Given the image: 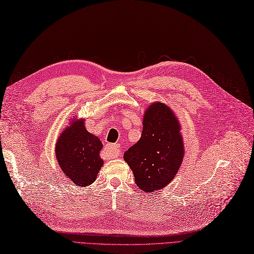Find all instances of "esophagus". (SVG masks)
I'll return each mask as SVG.
<instances>
[{"label": "esophagus", "instance_id": "1", "mask_svg": "<svg viewBox=\"0 0 254 254\" xmlns=\"http://www.w3.org/2000/svg\"><path fill=\"white\" fill-rule=\"evenodd\" d=\"M106 150L108 154H110L113 157L120 156V145L119 144H108L106 146Z\"/></svg>", "mask_w": 254, "mask_h": 254}]
</instances>
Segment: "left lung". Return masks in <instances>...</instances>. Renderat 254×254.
I'll return each instance as SVG.
<instances>
[{"mask_svg": "<svg viewBox=\"0 0 254 254\" xmlns=\"http://www.w3.org/2000/svg\"><path fill=\"white\" fill-rule=\"evenodd\" d=\"M180 130L179 120L168 106L153 102L146 108L141 138L123 156L144 192L160 190L177 175L185 156Z\"/></svg>", "mask_w": 254, "mask_h": 254, "instance_id": "1", "label": "left lung"}]
</instances>
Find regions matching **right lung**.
<instances>
[{"mask_svg": "<svg viewBox=\"0 0 254 254\" xmlns=\"http://www.w3.org/2000/svg\"><path fill=\"white\" fill-rule=\"evenodd\" d=\"M74 119V118H72ZM85 120H74L62 131L56 144V156L63 174L78 187L91 185L104 160L102 143L85 127Z\"/></svg>", "mask_w": 254, "mask_h": 254, "instance_id": "add662e5", "label": "right lung"}]
</instances>
